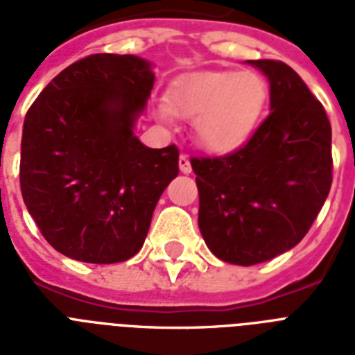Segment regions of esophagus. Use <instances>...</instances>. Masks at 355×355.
Instances as JSON below:
<instances>
[{
	"mask_svg": "<svg viewBox=\"0 0 355 355\" xmlns=\"http://www.w3.org/2000/svg\"><path fill=\"white\" fill-rule=\"evenodd\" d=\"M178 167H180V171H182L184 175H189V173H191V162H189L188 156L182 155L178 158Z\"/></svg>",
	"mask_w": 355,
	"mask_h": 355,
	"instance_id": "1",
	"label": "esophagus"
}]
</instances>
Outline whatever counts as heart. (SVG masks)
I'll return each instance as SVG.
<instances>
[{
	"label": "heart",
	"instance_id": "obj_1",
	"mask_svg": "<svg viewBox=\"0 0 355 355\" xmlns=\"http://www.w3.org/2000/svg\"><path fill=\"white\" fill-rule=\"evenodd\" d=\"M269 99V85L256 71H202L186 75L167 92V110L195 119V139L210 153L247 144Z\"/></svg>",
	"mask_w": 355,
	"mask_h": 355
}]
</instances>
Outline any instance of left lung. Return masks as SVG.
Here are the masks:
<instances>
[{
    "label": "left lung",
    "mask_w": 355,
    "mask_h": 355,
    "mask_svg": "<svg viewBox=\"0 0 355 355\" xmlns=\"http://www.w3.org/2000/svg\"><path fill=\"white\" fill-rule=\"evenodd\" d=\"M269 79L270 114L247 144L191 158L199 228L217 258L256 265L302 241L331 188V127L324 107L280 60H248Z\"/></svg>",
    "instance_id": "obj_1"
}]
</instances>
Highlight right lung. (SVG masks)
<instances>
[{"instance_id":"add662e5","label":"right lung","mask_w":355,"mask_h":355,"mask_svg":"<svg viewBox=\"0 0 355 355\" xmlns=\"http://www.w3.org/2000/svg\"><path fill=\"white\" fill-rule=\"evenodd\" d=\"M155 85L150 62L97 53L62 69L25 116L19 188L64 256L118 263L144 247L178 149L145 147L134 125Z\"/></svg>"}]
</instances>
